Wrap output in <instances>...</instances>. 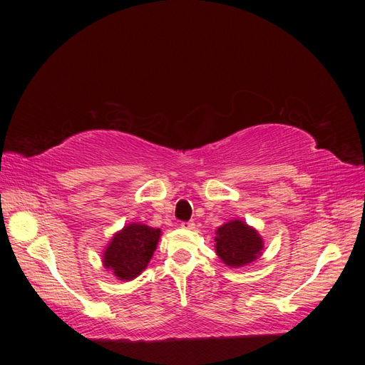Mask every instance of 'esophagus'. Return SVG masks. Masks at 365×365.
<instances>
[{
	"label": "esophagus",
	"mask_w": 365,
	"mask_h": 365,
	"mask_svg": "<svg viewBox=\"0 0 365 365\" xmlns=\"http://www.w3.org/2000/svg\"><path fill=\"white\" fill-rule=\"evenodd\" d=\"M181 228H184V230H193L195 224L192 222V220H189V222H181Z\"/></svg>",
	"instance_id": "1"
}]
</instances>
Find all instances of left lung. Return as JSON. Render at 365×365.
I'll use <instances>...</instances> for the list:
<instances>
[{
  "mask_svg": "<svg viewBox=\"0 0 365 365\" xmlns=\"http://www.w3.org/2000/svg\"><path fill=\"white\" fill-rule=\"evenodd\" d=\"M215 242L217 257L230 268H242L257 260L264 247L259 231L240 219H231L220 225Z\"/></svg>",
  "mask_w": 365,
  "mask_h": 365,
  "instance_id": "obj_1",
  "label": "left lung"
}]
</instances>
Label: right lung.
Listing matches in <instances>:
<instances>
[{
    "mask_svg": "<svg viewBox=\"0 0 365 365\" xmlns=\"http://www.w3.org/2000/svg\"><path fill=\"white\" fill-rule=\"evenodd\" d=\"M161 230L146 224L130 222L108 242L103 250V268L118 280L130 282L148 268L157 250Z\"/></svg>",
    "mask_w": 365,
    "mask_h": 365,
    "instance_id": "1",
    "label": "right lung"
}]
</instances>
